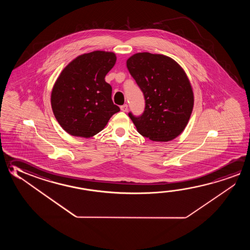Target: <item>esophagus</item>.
Returning a JSON list of instances; mask_svg holds the SVG:
<instances>
[{
  "mask_svg": "<svg viewBox=\"0 0 250 250\" xmlns=\"http://www.w3.org/2000/svg\"><path fill=\"white\" fill-rule=\"evenodd\" d=\"M120 109H121V111H127V110H128V105L125 104H124V105H121Z\"/></svg>",
  "mask_w": 250,
  "mask_h": 250,
  "instance_id": "obj_1",
  "label": "esophagus"
}]
</instances>
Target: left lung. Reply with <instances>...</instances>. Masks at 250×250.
I'll list each match as a JSON object with an SVG mask.
<instances>
[{
    "instance_id": "8db88e82",
    "label": "left lung",
    "mask_w": 250,
    "mask_h": 250,
    "mask_svg": "<svg viewBox=\"0 0 250 250\" xmlns=\"http://www.w3.org/2000/svg\"><path fill=\"white\" fill-rule=\"evenodd\" d=\"M127 69L143 92L145 111L128 115L143 137L167 142L184 131L193 107L192 86L172 58L148 52L134 54Z\"/></svg>"
}]
</instances>
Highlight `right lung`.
Segmentation results:
<instances>
[{
    "instance_id": "right-lung-1",
    "label": "right lung",
    "mask_w": 250,
    "mask_h": 250,
    "mask_svg": "<svg viewBox=\"0 0 250 250\" xmlns=\"http://www.w3.org/2000/svg\"><path fill=\"white\" fill-rule=\"evenodd\" d=\"M116 60L112 52L83 54L70 62L55 83L51 107L59 125L70 135H96L120 111L112 102L111 86L104 80Z\"/></svg>"
}]
</instances>
